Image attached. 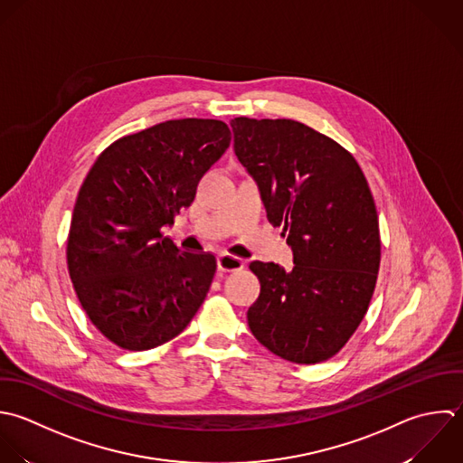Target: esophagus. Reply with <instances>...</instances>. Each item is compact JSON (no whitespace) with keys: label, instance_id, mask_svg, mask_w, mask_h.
I'll return each mask as SVG.
<instances>
[{"label":"esophagus","instance_id":"esophagus-1","mask_svg":"<svg viewBox=\"0 0 463 463\" xmlns=\"http://www.w3.org/2000/svg\"><path fill=\"white\" fill-rule=\"evenodd\" d=\"M245 265V261L234 254H229V252H222L218 256V267L220 270H225V272H236V270H241Z\"/></svg>","mask_w":463,"mask_h":463}]
</instances>
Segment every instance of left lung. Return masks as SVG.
<instances>
[{
    "label": "left lung",
    "instance_id": "obj_1",
    "mask_svg": "<svg viewBox=\"0 0 463 463\" xmlns=\"http://www.w3.org/2000/svg\"><path fill=\"white\" fill-rule=\"evenodd\" d=\"M231 128L240 164L294 252L288 272L250 263L261 283L247 312L250 332L281 359L326 361L361 325L377 283L381 236L370 185L343 146L298 120L236 117Z\"/></svg>",
    "mask_w": 463,
    "mask_h": 463
}]
</instances>
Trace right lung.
<instances>
[{
    "label": "right lung",
    "instance_id": "obj_1",
    "mask_svg": "<svg viewBox=\"0 0 463 463\" xmlns=\"http://www.w3.org/2000/svg\"><path fill=\"white\" fill-rule=\"evenodd\" d=\"M229 144L222 120H165L113 142L86 175L71 214L68 272L86 316L117 346H160L203 303L214 254L178 249L162 227L193 203Z\"/></svg>",
    "mask_w": 463,
    "mask_h": 463
}]
</instances>
